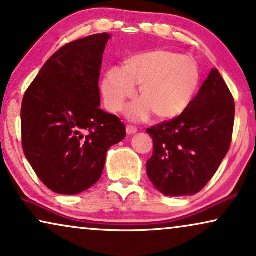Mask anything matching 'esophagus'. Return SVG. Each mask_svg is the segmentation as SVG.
Instances as JSON below:
<instances>
[{"label":"esophagus","instance_id":"1","mask_svg":"<svg viewBox=\"0 0 256 256\" xmlns=\"http://www.w3.org/2000/svg\"><path fill=\"white\" fill-rule=\"evenodd\" d=\"M126 130H127V134L128 135H132V134H135V132H138V128L134 127V126L128 124L127 127H126Z\"/></svg>","mask_w":256,"mask_h":256}]
</instances>
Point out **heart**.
<instances>
[{"instance_id": "heart-1", "label": "heart", "mask_w": 256, "mask_h": 256, "mask_svg": "<svg viewBox=\"0 0 256 256\" xmlns=\"http://www.w3.org/2000/svg\"><path fill=\"white\" fill-rule=\"evenodd\" d=\"M198 82L200 70L193 58L155 50L132 56L122 69H109L101 89L107 108L118 112L134 94V86H140L141 100L130 106L129 118L144 120L154 112L160 118H172L190 106Z\"/></svg>"}]
</instances>
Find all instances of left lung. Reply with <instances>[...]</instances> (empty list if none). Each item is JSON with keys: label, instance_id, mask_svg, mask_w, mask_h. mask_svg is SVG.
Returning a JSON list of instances; mask_svg holds the SVG:
<instances>
[{"label": "left lung", "instance_id": "left-lung-1", "mask_svg": "<svg viewBox=\"0 0 256 256\" xmlns=\"http://www.w3.org/2000/svg\"><path fill=\"white\" fill-rule=\"evenodd\" d=\"M234 115L233 95L213 69L186 112L147 129L154 150L146 166L154 187L167 196L198 193L230 150Z\"/></svg>", "mask_w": 256, "mask_h": 256}]
</instances>
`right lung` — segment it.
<instances>
[{
	"label": "right lung",
	"instance_id": "add662e5",
	"mask_svg": "<svg viewBox=\"0 0 256 256\" xmlns=\"http://www.w3.org/2000/svg\"><path fill=\"white\" fill-rule=\"evenodd\" d=\"M109 38L104 32L63 46L23 96V152L54 193L75 195L94 186L108 149L126 138L120 118L100 108V70Z\"/></svg>",
	"mask_w": 256,
	"mask_h": 256
}]
</instances>
